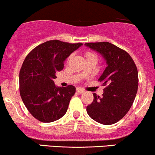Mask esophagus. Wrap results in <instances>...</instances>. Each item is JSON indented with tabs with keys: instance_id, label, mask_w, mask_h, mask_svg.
<instances>
[{
	"instance_id": "1",
	"label": "esophagus",
	"mask_w": 155,
	"mask_h": 155,
	"mask_svg": "<svg viewBox=\"0 0 155 155\" xmlns=\"http://www.w3.org/2000/svg\"><path fill=\"white\" fill-rule=\"evenodd\" d=\"M76 92H77L78 94H82V93L84 92V90H82V89H81V88L78 87L77 89H76Z\"/></svg>"
}]
</instances>
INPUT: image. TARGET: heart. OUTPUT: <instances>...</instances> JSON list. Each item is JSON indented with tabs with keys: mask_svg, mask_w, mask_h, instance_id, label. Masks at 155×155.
<instances>
[{
	"mask_svg": "<svg viewBox=\"0 0 155 155\" xmlns=\"http://www.w3.org/2000/svg\"><path fill=\"white\" fill-rule=\"evenodd\" d=\"M85 56H86L87 58H92V57H94V58H97L96 54H94V53H92V52H87L86 54H85ZM70 58H71V56L68 57V61L69 60Z\"/></svg>",
	"mask_w": 155,
	"mask_h": 155,
	"instance_id": "1",
	"label": "heart"
}]
</instances>
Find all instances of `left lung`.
<instances>
[{
    "label": "left lung",
    "mask_w": 155,
    "mask_h": 155,
    "mask_svg": "<svg viewBox=\"0 0 155 155\" xmlns=\"http://www.w3.org/2000/svg\"><path fill=\"white\" fill-rule=\"evenodd\" d=\"M107 61V67L98 81L104 89L102 97L94 93V99L87 107L88 115L95 121L111 125L128 113L138 88V73L134 61L126 51L109 42L86 43Z\"/></svg>",
    "instance_id": "left-lung-1"
}]
</instances>
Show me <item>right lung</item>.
<instances>
[{
  "label": "right lung",
  "instance_id": "1",
  "mask_svg": "<svg viewBox=\"0 0 155 155\" xmlns=\"http://www.w3.org/2000/svg\"><path fill=\"white\" fill-rule=\"evenodd\" d=\"M82 45L51 40L37 46L25 58L19 77L20 96L29 113L39 121H55L66 113L75 87H58L54 80L63 70L65 59Z\"/></svg>",
  "mask_w": 155,
  "mask_h": 155
}]
</instances>
